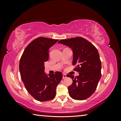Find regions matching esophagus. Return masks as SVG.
Segmentation results:
<instances>
[{"instance_id":"esophagus-1","label":"esophagus","mask_w":121,"mask_h":121,"mask_svg":"<svg viewBox=\"0 0 121 121\" xmlns=\"http://www.w3.org/2000/svg\"><path fill=\"white\" fill-rule=\"evenodd\" d=\"M62 78L63 79H65V78H67V76H66V75L65 74V73H63L62 74Z\"/></svg>"}]
</instances>
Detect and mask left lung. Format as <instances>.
Returning <instances> with one entry per match:
<instances>
[{"label":"left lung","instance_id":"obj_1","mask_svg":"<svg viewBox=\"0 0 121 121\" xmlns=\"http://www.w3.org/2000/svg\"><path fill=\"white\" fill-rule=\"evenodd\" d=\"M71 48L73 53V65L79 72L78 76L67 75L73 83L68 87L69 95L75 100H83L95 92L101 78V63L97 49L82 37L60 40L58 42Z\"/></svg>","mask_w":121,"mask_h":121}]
</instances>
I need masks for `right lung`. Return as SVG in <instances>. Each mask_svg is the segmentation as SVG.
<instances>
[{"label": "right lung", "instance_id": "obj_1", "mask_svg": "<svg viewBox=\"0 0 121 121\" xmlns=\"http://www.w3.org/2000/svg\"><path fill=\"white\" fill-rule=\"evenodd\" d=\"M38 37L26 47L20 61L19 70L26 89L32 97L39 101H49L56 95V88L62 78V73H45L44 62L48 61V51L58 42Z\"/></svg>", "mask_w": 121, "mask_h": 121}]
</instances>
